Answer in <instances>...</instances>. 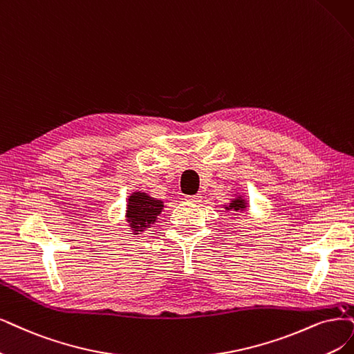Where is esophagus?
Returning <instances> with one entry per match:
<instances>
[{
	"mask_svg": "<svg viewBox=\"0 0 354 354\" xmlns=\"http://www.w3.org/2000/svg\"><path fill=\"white\" fill-rule=\"evenodd\" d=\"M201 194H195V195H187L185 197V200L188 201V203H191V204H198L200 201H201Z\"/></svg>",
	"mask_w": 354,
	"mask_h": 354,
	"instance_id": "esophagus-1",
	"label": "esophagus"
}]
</instances>
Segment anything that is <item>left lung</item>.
Listing matches in <instances>:
<instances>
[{"mask_svg":"<svg viewBox=\"0 0 354 354\" xmlns=\"http://www.w3.org/2000/svg\"><path fill=\"white\" fill-rule=\"evenodd\" d=\"M226 212H234V213H248L250 210V203H248L246 197H243V194L234 192L233 197L227 204L223 205Z\"/></svg>","mask_w":354,"mask_h":354,"instance_id":"8db88e82","label":"left lung"}]
</instances>
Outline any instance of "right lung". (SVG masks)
Listing matches in <instances>:
<instances>
[{"label": "right lung", "mask_w": 354, "mask_h": 354, "mask_svg": "<svg viewBox=\"0 0 354 354\" xmlns=\"http://www.w3.org/2000/svg\"><path fill=\"white\" fill-rule=\"evenodd\" d=\"M165 203L157 200L144 191H134L128 195L125 207V221L129 229V234H142L149 230L159 214L163 212Z\"/></svg>", "instance_id": "1"}]
</instances>
